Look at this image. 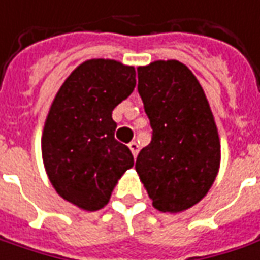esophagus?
Here are the masks:
<instances>
[{
  "mask_svg": "<svg viewBox=\"0 0 260 260\" xmlns=\"http://www.w3.org/2000/svg\"><path fill=\"white\" fill-rule=\"evenodd\" d=\"M128 146H129V149H131V152H132V155H134V156H137L138 152H139V145H138L135 141H132V142L128 145Z\"/></svg>",
  "mask_w": 260,
  "mask_h": 260,
  "instance_id": "obj_1",
  "label": "esophagus"
}]
</instances>
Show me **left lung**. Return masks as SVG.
I'll use <instances>...</instances> for the list:
<instances>
[{
  "instance_id": "8db88e82",
  "label": "left lung",
  "mask_w": 260,
  "mask_h": 260,
  "mask_svg": "<svg viewBox=\"0 0 260 260\" xmlns=\"http://www.w3.org/2000/svg\"><path fill=\"white\" fill-rule=\"evenodd\" d=\"M138 92L152 128L135 169L160 212L186 211L211 189L220 142L209 102L192 71L179 61L138 67Z\"/></svg>"
}]
</instances>
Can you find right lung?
Instances as JSON below:
<instances>
[{"label": "right lung", "instance_id": "1", "mask_svg": "<svg viewBox=\"0 0 260 260\" xmlns=\"http://www.w3.org/2000/svg\"><path fill=\"white\" fill-rule=\"evenodd\" d=\"M135 68L114 59H89L56 92L42 132L44 167L56 193L84 211H98L134 156L115 139L114 108L129 96Z\"/></svg>", "mask_w": 260, "mask_h": 260}]
</instances>
